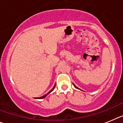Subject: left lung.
<instances>
[{
  "label": "left lung",
  "mask_w": 123,
  "mask_h": 123,
  "mask_svg": "<svg viewBox=\"0 0 123 123\" xmlns=\"http://www.w3.org/2000/svg\"><path fill=\"white\" fill-rule=\"evenodd\" d=\"M74 86H75V88H77V89H79V88H77V86H75V85H74Z\"/></svg>",
  "instance_id": "left-lung-1"
}]
</instances>
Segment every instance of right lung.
Listing matches in <instances>:
<instances>
[{
    "label": "right lung",
    "mask_w": 123,
    "mask_h": 123,
    "mask_svg": "<svg viewBox=\"0 0 123 123\" xmlns=\"http://www.w3.org/2000/svg\"><path fill=\"white\" fill-rule=\"evenodd\" d=\"M55 86H56V85H55V86H54V87H53V89H51V91H49V92H48V93H47V94H46L44 95V96H42V97H38V99H43V98H45V97H46V96H47V95H48V94H49V93H50V92H51V91H53L54 88H55Z\"/></svg>",
    "instance_id": "add662e5"
}]
</instances>
